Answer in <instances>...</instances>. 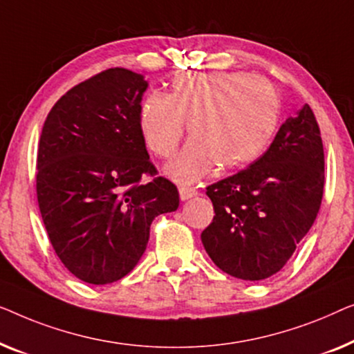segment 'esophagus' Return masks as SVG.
Masks as SVG:
<instances>
[{"label":"esophagus","mask_w":354,"mask_h":354,"mask_svg":"<svg viewBox=\"0 0 354 354\" xmlns=\"http://www.w3.org/2000/svg\"><path fill=\"white\" fill-rule=\"evenodd\" d=\"M196 196H197V191L194 187H187V186L179 187V197H181V201H189V198Z\"/></svg>","instance_id":"obj_1"}]
</instances>
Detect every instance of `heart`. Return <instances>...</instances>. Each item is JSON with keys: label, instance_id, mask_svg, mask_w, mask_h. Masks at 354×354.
<instances>
[{"label": "heart", "instance_id": "heart-1", "mask_svg": "<svg viewBox=\"0 0 354 354\" xmlns=\"http://www.w3.org/2000/svg\"><path fill=\"white\" fill-rule=\"evenodd\" d=\"M281 97L270 80L245 72H184L168 96L151 93L139 109L149 151L171 157L189 123L191 142L168 163L167 173L192 183L212 170L227 171L260 157L271 142Z\"/></svg>", "mask_w": 354, "mask_h": 354}]
</instances>
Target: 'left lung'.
Segmentation results:
<instances>
[{"instance_id": "left-lung-1", "label": "left lung", "mask_w": 354, "mask_h": 354, "mask_svg": "<svg viewBox=\"0 0 354 354\" xmlns=\"http://www.w3.org/2000/svg\"><path fill=\"white\" fill-rule=\"evenodd\" d=\"M324 194V147L305 104L245 170L213 183L215 216L202 232L213 263L229 276L261 281L281 271L315 223Z\"/></svg>"}]
</instances>
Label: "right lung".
Wrapping results in <instances>:
<instances>
[{"mask_svg": "<svg viewBox=\"0 0 354 354\" xmlns=\"http://www.w3.org/2000/svg\"><path fill=\"white\" fill-rule=\"evenodd\" d=\"M146 88L139 73L107 68L68 89L39 136L37 197L49 242L73 276L94 286L125 277L153 218L179 205L139 128Z\"/></svg>", "mask_w": 354, "mask_h": 354, "instance_id": "add662e5", "label": "right lung"}]
</instances>
